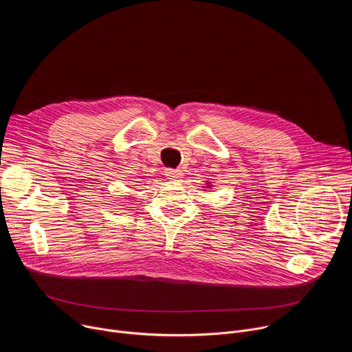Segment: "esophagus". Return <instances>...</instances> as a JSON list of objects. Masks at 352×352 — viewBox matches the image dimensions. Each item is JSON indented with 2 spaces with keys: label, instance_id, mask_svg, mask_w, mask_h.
Masks as SVG:
<instances>
[{
  "label": "esophagus",
  "instance_id": "esophagus-1",
  "mask_svg": "<svg viewBox=\"0 0 352 352\" xmlns=\"http://www.w3.org/2000/svg\"><path fill=\"white\" fill-rule=\"evenodd\" d=\"M182 175H184V173H182V170H179V168H177V170H174V168H167V170H166V177H167L168 179L178 181V179L182 178Z\"/></svg>",
  "mask_w": 352,
  "mask_h": 352
}]
</instances>
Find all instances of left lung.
Listing matches in <instances>:
<instances>
[{
	"mask_svg": "<svg viewBox=\"0 0 352 352\" xmlns=\"http://www.w3.org/2000/svg\"><path fill=\"white\" fill-rule=\"evenodd\" d=\"M208 186H212V185H209V182H208Z\"/></svg>",
	"mask_w": 352,
	"mask_h": 352,
	"instance_id": "obj_1",
	"label": "left lung"
}]
</instances>
